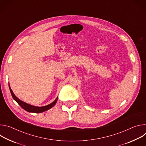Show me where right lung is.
<instances>
[{"mask_svg": "<svg viewBox=\"0 0 146 146\" xmlns=\"http://www.w3.org/2000/svg\"><path fill=\"white\" fill-rule=\"evenodd\" d=\"M9 88H10V91L12 97L13 98L14 100L17 102V103L18 105L21 107L23 109H24L25 110H26L29 113H43L44 111H46L48 110H49L50 109L52 108L57 102L58 100V97L55 99V100L52 102L51 103L49 104L48 105L44 106H42V107H38V106H33L31 105H29L28 103H27L22 100H21L20 99H19L15 95V94L13 93L12 90L11 89V87L10 86V84H9Z\"/></svg>", "mask_w": 146, "mask_h": 146, "instance_id": "1", "label": "right lung"}]
</instances>
